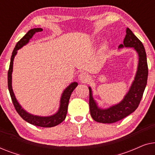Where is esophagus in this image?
I'll return each instance as SVG.
<instances>
[{
    "label": "esophagus",
    "mask_w": 155,
    "mask_h": 155,
    "mask_svg": "<svg viewBox=\"0 0 155 155\" xmlns=\"http://www.w3.org/2000/svg\"><path fill=\"white\" fill-rule=\"evenodd\" d=\"M78 80L81 82H87L89 80V75L86 73H81L78 75Z\"/></svg>",
    "instance_id": "1"
}]
</instances>
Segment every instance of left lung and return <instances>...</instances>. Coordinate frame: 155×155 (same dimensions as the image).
<instances>
[{"label":"left lung","instance_id":"obj_1","mask_svg":"<svg viewBox=\"0 0 155 155\" xmlns=\"http://www.w3.org/2000/svg\"><path fill=\"white\" fill-rule=\"evenodd\" d=\"M126 35L124 44H120L118 48H133L138 56V64L134 80L124 99L116 104L109 108L102 109L93 97L92 90L89 87L90 91V114L95 121L102 124H112L123 119L135 111L143 97L147 81L148 68L147 56L143 44L137 39L129 28L126 29Z\"/></svg>","mask_w":155,"mask_h":155}]
</instances>
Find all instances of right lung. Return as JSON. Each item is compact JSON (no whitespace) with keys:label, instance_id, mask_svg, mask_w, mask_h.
<instances>
[{"label":"right lung","instance_id":"right-lung-1","mask_svg":"<svg viewBox=\"0 0 155 155\" xmlns=\"http://www.w3.org/2000/svg\"><path fill=\"white\" fill-rule=\"evenodd\" d=\"M43 29L41 28L31 29L17 43L12 53L11 59H10L9 71H8V90H9L12 103H13L14 107L15 108L17 112L19 114V115L25 120H26L29 124L34 125V126L43 127V128H51V127L56 126L59 124H61V122L64 120L65 117H66L70 97H71V95L72 92H73V91L78 86V82H72V83L70 84L63 90L62 94H61V97L60 99V105H59L58 111L54 114H53V115L47 116L34 115V114H29L26 110L23 109L22 106L18 102V99H16L12 86V69H13V61L15 56H16L17 53H18V51L26 45V44H28L29 40L32 38L36 32H39V31H41Z\"/></svg>","mask_w":155,"mask_h":155}]
</instances>
